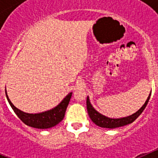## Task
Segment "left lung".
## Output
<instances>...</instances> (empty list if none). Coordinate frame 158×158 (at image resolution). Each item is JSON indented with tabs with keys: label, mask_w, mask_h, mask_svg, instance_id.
I'll return each instance as SVG.
<instances>
[{
	"label": "left lung",
	"mask_w": 158,
	"mask_h": 158,
	"mask_svg": "<svg viewBox=\"0 0 158 158\" xmlns=\"http://www.w3.org/2000/svg\"><path fill=\"white\" fill-rule=\"evenodd\" d=\"M150 95H151V92H150V95L148 96L147 100H146L145 104L142 105V107H141V108L139 110L136 111L135 113L132 114L131 115L129 116L123 117V118H108V117L105 116V115H102L100 112L96 111L94 107H93V105L90 103V100H89V96H87V100H86V104H87V111L88 114H89V117L91 118V120L96 125L100 127L104 128H110V129H113V128L125 126V125H127V124L131 123H133L134 121L136 119L139 115L142 114V112L143 111V110L146 108V105H147L149 100L150 98Z\"/></svg>",
	"instance_id": "1"
}]
</instances>
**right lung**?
Wrapping results in <instances>:
<instances>
[{"mask_svg": "<svg viewBox=\"0 0 158 158\" xmlns=\"http://www.w3.org/2000/svg\"><path fill=\"white\" fill-rule=\"evenodd\" d=\"M72 93H69L54 108H51V110H48V111H43V112L32 114V113L24 112L15 107L8 98L6 89H5L7 100L14 112L16 113V115L19 117V119L27 126L38 128V129H47V128L53 127L56 126L57 124L59 123L63 119L67 106L69 104V100L72 96Z\"/></svg>", "mask_w": 158, "mask_h": 158, "instance_id": "obj_1", "label": "right lung"}]
</instances>
